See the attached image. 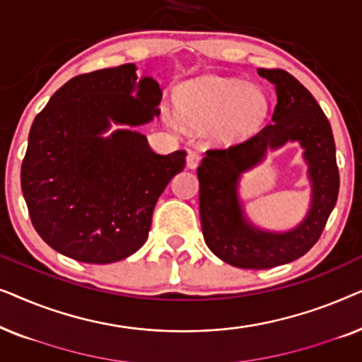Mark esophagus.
I'll use <instances>...</instances> for the list:
<instances>
[{
	"label": "esophagus",
	"instance_id": "1",
	"mask_svg": "<svg viewBox=\"0 0 362 362\" xmlns=\"http://www.w3.org/2000/svg\"><path fill=\"white\" fill-rule=\"evenodd\" d=\"M199 161H201L199 153H196V151H189V153H187V158H186L187 168H191V170H194V168H196L197 165H199Z\"/></svg>",
	"mask_w": 362,
	"mask_h": 362
}]
</instances>
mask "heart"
<instances>
[{"instance_id":"b5f03b06","label":"heart","mask_w":362,"mask_h":362,"mask_svg":"<svg viewBox=\"0 0 362 362\" xmlns=\"http://www.w3.org/2000/svg\"><path fill=\"white\" fill-rule=\"evenodd\" d=\"M176 103L192 127L212 123V135L234 140L259 127L269 112V98L259 87L235 78L201 77L177 88Z\"/></svg>"}]
</instances>
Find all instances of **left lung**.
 Masks as SVG:
<instances>
[{"instance_id": "8db88e82", "label": "left lung", "mask_w": 362, "mask_h": 362, "mask_svg": "<svg viewBox=\"0 0 362 362\" xmlns=\"http://www.w3.org/2000/svg\"><path fill=\"white\" fill-rule=\"evenodd\" d=\"M259 76L276 88L272 122L247 140L227 148H211L197 166L202 235L209 249L240 269H272L305 255L323 232L338 201L339 171L328 118L315 97L281 69H259ZM298 139L305 148L314 201L309 216L296 230L270 235L243 219L236 199L240 173L261 159L267 147Z\"/></svg>"}]
</instances>
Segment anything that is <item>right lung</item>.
I'll use <instances>...</instances> for the list:
<instances>
[{"label": "right lung", "instance_id": "right-lung-1", "mask_svg": "<svg viewBox=\"0 0 362 362\" xmlns=\"http://www.w3.org/2000/svg\"><path fill=\"white\" fill-rule=\"evenodd\" d=\"M135 64L81 74L34 118L21 165L29 217L54 250L112 264L148 239L158 197L185 170L186 151L158 155L133 127L160 115V83ZM138 90L137 97L132 96ZM110 121L127 124L103 139Z\"/></svg>", "mask_w": 362, "mask_h": 362}]
</instances>
